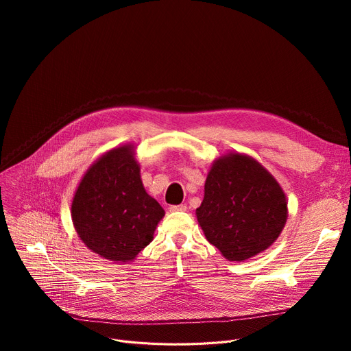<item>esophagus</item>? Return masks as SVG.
<instances>
[{
    "mask_svg": "<svg viewBox=\"0 0 351 351\" xmlns=\"http://www.w3.org/2000/svg\"><path fill=\"white\" fill-rule=\"evenodd\" d=\"M186 205H172L169 206L171 212H186Z\"/></svg>",
    "mask_w": 351,
    "mask_h": 351,
    "instance_id": "esophagus-1",
    "label": "esophagus"
}]
</instances>
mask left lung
<instances>
[{"instance_id":"1","label":"left lung","mask_w":351,"mask_h":351,"mask_svg":"<svg viewBox=\"0 0 351 351\" xmlns=\"http://www.w3.org/2000/svg\"><path fill=\"white\" fill-rule=\"evenodd\" d=\"M196 217L210 245L228 261L243 262L266 250L282 233L286 195L256 159L228 154L212 165Z\"/></svg>"}]
</instances>
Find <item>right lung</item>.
<instances>
[{
	"label": "right lung",
	"instance_id": "add662e5",
	"mask_svg": "<svg viewBox=\"0 0 351 351\" xmlns=\"http://www.w3.org/2000/svg\"><path fill=\"white\" fill-rule=\"evenodd\" d=\"M132 145L104 154L89 166L71 205L81 241L110 262L125 263L152 242L165 210L146 193Z\"/></svg>",
	"mask_w": 351,
	"mask_h": 351
}]
</instances>
